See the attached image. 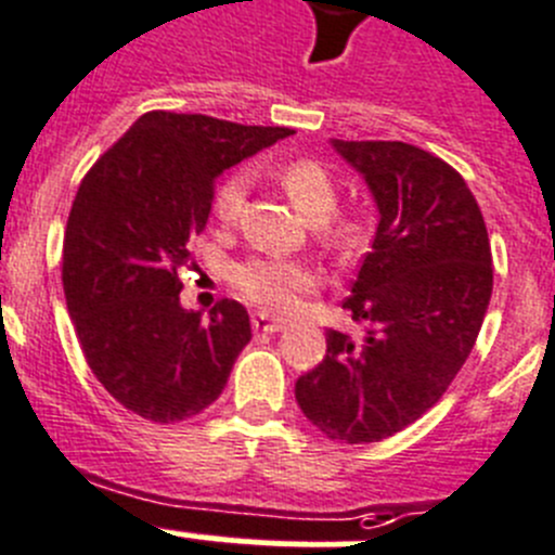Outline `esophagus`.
Listing matches in <instances>:
<instances>
[{"label": "esophagus", "instance_id": "34e87169", "mask_svg": "<svg viewBox=\"0 0 555 555\" xmlns=\"http://www.w3.org/2000/svg\"><path fill=\"white\" fill-rule=\"evenodd\" d=\"M253 330H256V333H278V330H283V322L281 319L267 317V313H256V317H253Z\"/></svg>", "mask_w": 555, "mask_h": 555}]
</instances>
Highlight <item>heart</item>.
Returning a JSON list of instances; mask_svg holds the SVG:
<instances>
[{
    "label": "heart",
    "mask_w": 555,
    "mask_h": 555,
    "mask_svg": "<svg viewBox=\"0 0 555 555\" xmlns=\"http://www.w3.org/2000/svg\"><path fill=\"white\" fill-rule=\"evenodd\" d=\"M286 195L308 220L317 225V236L330 250H349L360 238V222L347 211H335L338 186L327 167L317 159H292L274 170ZM247 201V176L233 172L220 181L211 197V215L220 225H233ZM319 283V272L308 261L278 256H253L231 269V286L247 302L267 313H288L299 297Z\"/></svg>",
    "instance_id": "1"
}]
</instances>
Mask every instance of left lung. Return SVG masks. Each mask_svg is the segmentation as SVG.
<instances>
[{"mask_svg":"<svg viewBox=\"0 0 555 555\" xmlns=\"http://www.w3.org/2000/svg\"><path fill=\"white\" fill-rule=\"evenodd\" d=\"M333 145L379 208L344 299L363 335L327 330V354L294 396L330 440L379 443L435 406L465 365L492 294L490 236L465 178L440 156L406 142Z\"/></svg>","mask_w":555,"mask_h":555,"instance_id":"8db88e82","label":"left lung"}]
</instances>
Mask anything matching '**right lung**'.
I'll return each instance as SVG.
<instances>
[{"label":"right lung","mask_w":555,"mask_h":555,"mask_svg":"<svg viewBox=\"0 0 555 555\" xmlns=\"http://www.w3.org/2000/svg\"><path fill=\"white\" fill-rule=\"evenodd\" d=\"M288 134L154 109L81 178L63 238L65 302L95 379L140 418L176 424L206 410L253 338L236 299L208 319L184 311L178 269L206 231L217 176Z\"/></svg>","instance_id":"1"}]
</instances>
